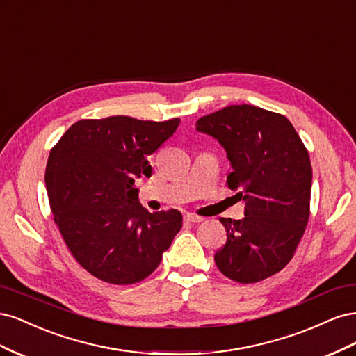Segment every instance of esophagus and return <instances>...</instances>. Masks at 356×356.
<instances>
[{
    "label": "esophagus",
    "mask_w": 356,
    "mask_h": 356,
    "mask_svg": "<svg viewBox=\"0 0 356 356\" xmlns=\"http://www.w3.org/2000/svg\"><path fill=\"white\" fill-rule=\"evenodd\" d=\"M184 221L186 222H202L203 218L202 217H197V215H193V213H186L184 215Z\"/></svg>",
    "instance_id": "34e87169"
}]
</instances>
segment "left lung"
<instances>
[{
	"mask_svg": "<svg viewBox=\"0 0 356 356\" xmlns=\"http://www.w3.org/2000/svg\"><path fill=\"white\" fill-rule=\"evenodd\" d=\"M196 129L225 149L227 186L245 202L242 220L220 218L227 242L213 260L232 281L260 282L282 270L305 234L312 187L307 149L285 115L254 105L203 115Z\"/></svg>",
	"mask_w": 356,
	"mask_h": 356,
	"instance_id": "8db88e82",
	"label": "left lung"
}]
</instances>
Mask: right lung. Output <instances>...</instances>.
Returning a JSON list of instances; mask_svg holds the SVG:
<instances>
[{"instance_id":"add662e5","label":"right lung","mask_w":356,"mask_h":356,"mask_svg":"<svg viewBox=\"0 0 356 356\" xmlns=\"http://www.w3.org/2000/svg\"><path fill=\"white\" fill-rule=\"evenodd\" d=\"M178 124L179 118H89L51 148L46 187L55 222L75 260L104 282L129 285L152 275L182 227L177 209H144L135 187L152 177L147 157Z\"/></svg>"}]
</instances>
